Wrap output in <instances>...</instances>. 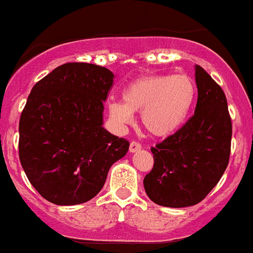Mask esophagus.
Returning a JSON list of instances; mask_svg holds the SVG:
<instances>
[{
	"label": "esophagus",
	"instance_id": "34e87169",
	"mask_svg": "<svg viewBox=\"0 0 253 253\" xmlns=\"http://www.w3.org/2000/svg\"><path fill=\"white\" fill-rule=\"evenodd\" d=\"M139 149H141V143L137 142V141H132L130 145H129V151H130V153H136Z\"/></svg>",
	"mask_w": 253,
	"mask_h": 253
}]
</instances>
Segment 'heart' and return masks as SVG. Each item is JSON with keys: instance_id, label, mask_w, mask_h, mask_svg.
<instances>
[{"instance_id": "heart-1", "label": "heart", "mask_w": 253, "mask_h": 253, "mask_svg": "<svg viewBox=\"0 0 253 253\" xmlns=\"http://www.w3.org/2000/svg\"><path fill=\"white\" fill-rule=\"evenodd\" d=\"M196 84L187 74H155L133 81L123 92V102L108 103V114L119 125L130 124L133 112L157 137L172 134L185 123L196 99Z\"/></svg>"}]
</instances>
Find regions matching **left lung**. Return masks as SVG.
<instances>
[{"label":"left lung","mask_w":253,"mask_h":253,"mask_svg":"<svg viewBox=\"0 0 253 253\" xmlns=\"http://www.w3.org/2000/svg\"><path fill=\"white\" fill-rule=\"evenodd\" d=\"M197 103L187 123L151 147L154 166L143 179L151 201L185 208L203 201L227 169L232 124L222 87L196 65Z\"/></svg>","instance_id":"left-lung-1"}]
</instances>
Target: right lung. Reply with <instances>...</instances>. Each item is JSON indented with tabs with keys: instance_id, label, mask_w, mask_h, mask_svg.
Listing matches in <instances>:
<instances>
[{
	"instance_id": "1",
	"label": "right lung",
	"mask_w": 253,
	"mask_h": 253,
	"mask_svg": "<svg viewBox=\"0 0 253 253\" xmlns=\"http://www.w3.org/2000/svg\"><path fill=\"white\" fill-rule=\"evenodd\" d=\"M114 73L87 62H68L36 82L19 119V161L44 199L84 204L98 195L129 141L103 128V102Z\"/></svg>"
}]
</instances>
